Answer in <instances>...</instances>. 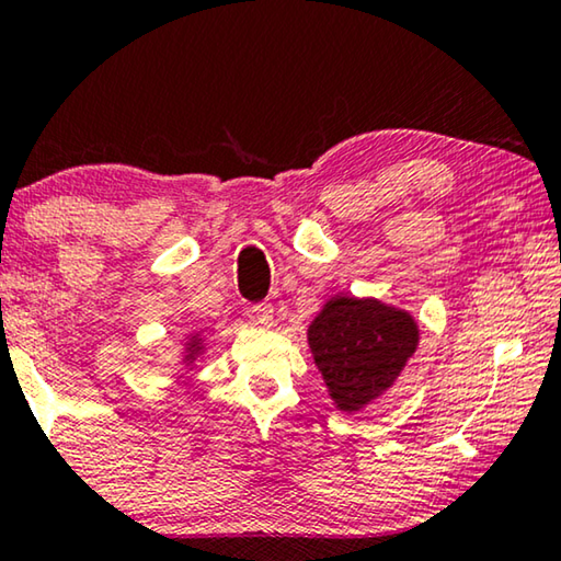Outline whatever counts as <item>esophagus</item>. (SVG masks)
<instances>
[{
	"instance_id": "obj_1",
	"label": "esophagus",
	"mask_w": 561,
	"mask_h": 561,
	"mask_svg": "<svg viewBox=\"0 0 561 561\" xmlns=\"http://www.w3.org/2000/svg\"><path fill=\"white\" fill-rule=\"evenodd\" d=\"M252 320L256 324H262V328H272L274 322V307L270 302H262V305H254L252 307Z\"/></svg>"
}]
</instances>
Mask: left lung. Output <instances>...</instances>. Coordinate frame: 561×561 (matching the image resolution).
Listing matches in <instances>:
<instances>
[{"label": "left lung", "instance_id": "8db88e82", "mask_svg": "<svg viewBox=\"0 0 561 561\" xmlns=\"http://www.w3.org/2000/svg\"><path fill=\"white\" fill-rule=\"evenodd\" d=\"M421 342L417 320L378 297L334 295L307 328V345L340 413L355 415L386 398Z\"/></svg>", "mask_w": 561, "mask_h": 561}]
</instances>
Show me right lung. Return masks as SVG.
I'll list each match as a JSON object with an SVG mask.
<instances>
[{
  "label": "right lung",
  "mask_w": 561,
  "mask_h": 561,
  "mask_svg": "<svg viewBox=\"0 0 561 561\" xmlns=\"http://www.w3.org/2000/svg\"><path fill=\"white\" fill-rule=\"evenodd\" d=\"M181 355L179 365L186 367V370H194L198 360L206 357V330H191L181 342Z\"/></svg>",
  "instance_id": "right-lung-1"
}]
</instances>
